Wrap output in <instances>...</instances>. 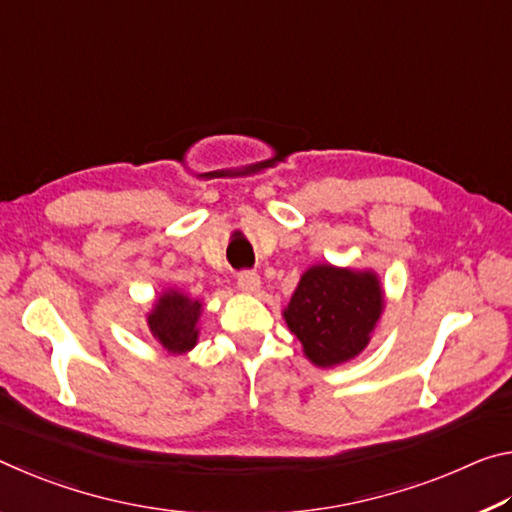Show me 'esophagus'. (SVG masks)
Returning a JSON list of instances; mask_svg holds the SVG:
<instances>
[{"label": "esophagus", "mask_w": 512, "mask_h": 512, "mask_svg": "<svg viewBox=\"0 0 512 512\" xmlns=\"http://www.w3.org/2000/svg\"><path fill=\"white\" fill-rule=\"evenodd\" d=\"M238 288L247 295H256L261 290V276L256 272H240L238 274Z\"/></svg>", "instance_id": "1"}]
</instances>
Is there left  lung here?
Instances as JSON below:
<instances>
[{
  "mask_svg": "<svg viewBox=\"0 0 512 512\" xmlns=\"http://www.w3.org/2000/svg\"><path fill=\"white\" fill-rule=\"evenodd\" d=\"M383 308L385 292L374 270L317 263L301 274L283 320L304 356L326 370L363 354Z\"/></svg>",
  "mask_w": 512,
  "mask_h": 512,
  "instance_id": "obj_1",
  "label": "left lung"
}]
</instances>
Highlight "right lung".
<instances>
[{"label":"right lung","mask_w":512,"mask_h":512,"mask_svg":"<svg viewBox=\"0 0 512 512\" xmlns=\"http://www.w3.org/2000/svg\"><path fill=\"white\" fill-rule=\"evenodd\" d=\"M204 304L177 288H167L154 299L147 326L154 340L170 356H183L199 342V320Z\"/></svg>","instance_id":"obj_1"}]
</instances>
